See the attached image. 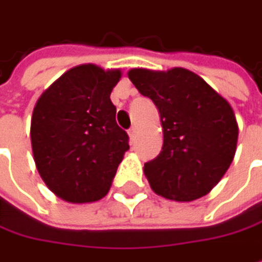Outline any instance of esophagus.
Returning <instances> with one entry per match:
<instances>
[{
    "label": "esophagus",
    "instance_id": "1",
    "mask_svg": "<svg viewBox=\"0 0 262 262\" xmlns=\"http://www.w3.org/2000/svg\"><path fill=\"white\" fill-rule=\"evenodd\" d=\"M128 134H129V139H131V140H134V139H136V134H137V129H136V126H133V128L128 131Z\"/></svg>",
    "mask_w": 262,
    "mask_h": 262
}]
</instances>
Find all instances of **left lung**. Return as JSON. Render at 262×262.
<instances>
[{"mask_svg":"<svg viewBox=\"0 0 262 262\" xmlns=\"http://www.w3.org/2000/svg\"><path fill=\"white\" fill-rule=\"evenodd\" d=\"M128 77L160 113L163 146L143 168L151 189L180 203L209 194L236 151L238 122L230 103L182 67L168 71L131 68Z\"/></svg>","mask_w":262,"mask_h":262,"instance_id":"left-lung-1","label":"left lung"}]
</instances>
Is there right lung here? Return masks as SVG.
I'll use <instances>...</instances> for the list:
<instances>
[{"label": "right lung", "mask_w": 262, "mask_h": 262, "mask_svg": "<svg viewBox=\"0 0 262 262\" xmlns=\"http://www.w3.org/2000/svg\"><path fill=\"white\" fill-rule=\"evenodd\" d=\"M120 77V68L82 64L36 100L30 122L33 160L46 186L64 201L103 198L129 149L110 99Z\"/></svg>", "instance_id": "add662e5"}]
</instances>
